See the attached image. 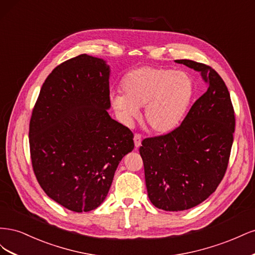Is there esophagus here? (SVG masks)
<instances>
[{"label": "esophagus", "mask_w": 255, "mask_h": 255, "mask_svg": "<svg viewBox=\"0 0 255 255\" xmlns=\"http://www.w3.org/2000/svg\"><path fill=\"white\" fill-rule=\"evenodd\" d=\"M141 140L142 137L140 134H135L134 135V143H135V148H139L141 145Z\"/></svg>", "instance_id": "1"}]
</instances>
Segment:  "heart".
<instances>
[{
	"mask_svg": "<svg viewBox=\"0 0 255 255\" xmlns=\"http://www.w3.org/2000/svg\"><path fill=\"white\" fill-rule=\"evenodd\" d=\"M123 94H113L112 104L129 123L144 106L143 119L153 132H171L180 125L194 96V81L184 71L144 66L122 80Z\"/></svg>",
	"mask_w": 255,
	"mask_h": 255,
	"instance_id": "b5f03b06",
	"label": "heart"
}]
</instances>
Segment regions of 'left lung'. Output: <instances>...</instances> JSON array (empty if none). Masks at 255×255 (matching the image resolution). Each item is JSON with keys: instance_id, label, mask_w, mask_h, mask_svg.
<instances>
[{"instance_id": "1", "label": "left lung", "mask_w": 255, "mask_h": 255, "mask_svg": "<svg viewBox=\"0 0 255 255\" xmlns=\"http://www.w3.org/2000/svg\"><path fill=\"white\" fill-rule=\"evenodd\" d=\"M201 73L207 89L170 133L144 138L139 148L148 196L160 210L179 212L210 197L226 174L235 129L230 92L213 68L177 59Z\"/></svg>"}]
</instances>
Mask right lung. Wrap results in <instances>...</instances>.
<instances>
[{
	"instance_id": "right-lung-1",
	"label": "right lung",
	"mask_w": 255,
	"mask_h": 255,
	"mask_svg": "<svg viewBox=\"0 0 255 255\" xmlns=\"http://www.w3.org/2000/svg\"><path fill=\"white\" fill-rule=\"evenodd\" d=\"M110 71L103 59L87 54L64 61L44 81L30 117L36 179L72 212L101 205L120 160L134 149L130 129L107 113Z\"/></svg>"
}]
</instances>
